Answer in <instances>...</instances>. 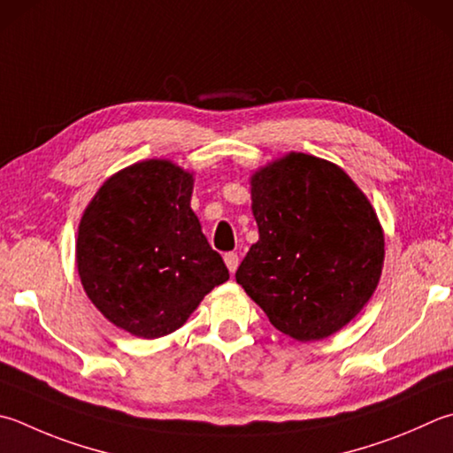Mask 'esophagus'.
<instances>
[{"instance_id": "34e87169", "label": "esophagus", "mask_w": 453, "mask_h": 453, "mask_svg": "<svg viewBox=\"0 0 453 453\" xmlns=\"http://www.w3.org/2000/svg\"><path fill=\"white\" fill-rule=\"evenodd\" d=\"M238 262H241V258H238L236 252H226L225 254V264H226V268H228L230 274H234V272H236Z\"/></svg>"}]
</instances>
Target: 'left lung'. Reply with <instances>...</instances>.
<instances>
[{"mask_svg":"<svg viewBox=\"0 0 453 453\" xmlns=\"http://www.w3.org/2000/svg\"><path fill=\"white\" fill-rule=\"evenodd\" d=\"M258 242L236 281L296 341L353 321L379 286L385 233L371 201L339 165L289 151L250 177Z\"/></svg>","mask_w":453,"mask_h":453,"instance_id":"obj_1","label":"left lung"}]
</instances>
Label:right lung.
<instances>
[{
	"mask_svg": "<svg viewBox=\"0 0 453 453\" xmlns=\"http://www.w3.org/2000/svg\"><path fill=\"white\" fill-rule=\"evenodd\" d=\"M193 181L169 159L138 161L108 177L82 212L81 284L110 323L135 337L173 333L228 280L191 209Z\"/></svg>",
	"mask_w": 453,
	"mask_h": 453,
	"instance_id": "1",
	"label": "right lung"
}]
</instances>
